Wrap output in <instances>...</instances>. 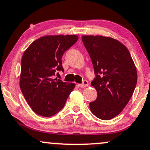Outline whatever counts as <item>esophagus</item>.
Instances as JSON below:
<instances>
[{"label":"esophagus","mask_w":150,"mask_h":150,"mask_svg":"<svg viewBox=\"0 0 150 150\" xmlns=\"http://www.w3.org/2000/svg\"><path fill=\"white\" fill-rule=\"evenodd\" d=\"M79 86L80 88H86V87H88V82L87 80H83V83H81V84H79Z\"/></svg>","instance_id":"esophagus-1"}]
</instances>
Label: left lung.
I'll return each mask as SVG.
<instances>
[{
    "mask_svg": "<svg viewBox=\"0 0 150 150\" xmlns=\"http://www.w3.org/2000/svg\"><path fill=\"white\" fill-rule=\"evenodd\" d=\"M83 44L93 64L91 83L97 98L90 103L91 112L102 120H110L123 111L133 95L137 72L128 49L111 37L85 35Z\"/></svg>",
    "mask_w": 150,
    "mask_h": 150,
    "instance_id": "left-lung-1",
    "label": "left lung"
}]
</instances>
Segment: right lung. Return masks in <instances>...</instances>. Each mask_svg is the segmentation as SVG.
<instances>
[{
    "mask_svg": "<svg viewBox=\"0 0 150 150\" xmlns=\"http://www.w3.org/2000/svg\"><path fill=\"white\" fill-rule=\"evenodd\" d=\"M77 35H49L30 45L21 59L20 88L37 114L50 117L64 107L75 83L54 79L56 71H64L62 57L78 41Z\"/></svg>",
    "mask_w": 150,
    "mask_h": 150,
    "instance_id": "1",
    "label": "right lung"
}]
</instances>
